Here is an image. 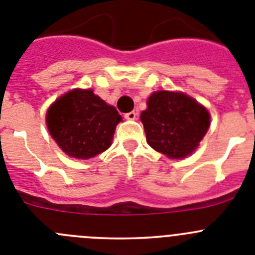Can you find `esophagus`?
Segmentation results:
<instances>
[{
	"mask_svg": "<svg viewBox=\"0 0 255 255\" xmlns=\"http://www.w3.org/2000/svg\"><path fill=\"white\" fill-rule=\"evenodd\" d=\"M136 112L135 111H130L128 112V114H125V119H128V120H135L136 119Z\"/></svg>",
	"mask_w": 255,
	"mask_h": 255,
	"instance_id": "1",
	"label": "esophagus"
}]
</instances>
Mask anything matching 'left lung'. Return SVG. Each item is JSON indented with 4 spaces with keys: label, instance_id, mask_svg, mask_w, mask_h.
<instances>
[{
    "label": "left lung",
    "instance_id": "left-lung-1",
    "mask_svg": "<svg viewBox=\"0 0 255 255\" xmlns=\"http://www.w3.org/2000/svg\"><path fill=\"white\" fill-rule=\"evenodd\" d=\"M146 104L140 120L154 150L174 159L195 151L210 125V114L204 106L184 93L168 91L154 92Z\"/></svg>",
    "mask_w": 255,
    "mask_h": 255
}]
</instances>
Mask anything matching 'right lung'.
<instances>
[{"instance_id":"obj_1","label":"right lung","mask_w":255,"mask_h":255,"mask_svg":"<svg viewBox=\"0 0 255 255\" xmlns=\"http://www.w3.org/2000/svg\"><path fill=\"white\" fill-rule=\"evenodd\" d=\"M123 120L114 106L92 90H74L51 105L46 125L53 139L65 154L88 159L111 145L115 128Z\"/></svg>"}]
</instances>
